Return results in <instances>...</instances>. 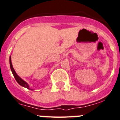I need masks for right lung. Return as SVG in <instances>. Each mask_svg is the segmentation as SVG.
Masks as SVG:
<instances>
[{
    "instance_id": "right-lung-1",
    "label": "right lung",
    "mask_w": 120,
    "mask_h": 120,
    "mask_svg": "<svg viewBox=\"0 0 120 120\" xmlns=\"http://www.w3.org/2000/svg\"><path fill=\"white\" fill-rule=\"evenodd\" d=\"M9 62H10V67H11V71H12V74H13V76H14L15 79V80H16V82H17L20 85L22 86L25 87V88H27V89H30V90H32V89H30L27 83L25 82L23 80H22V79H21L20 77H19L18 76L17 74H16V73L15 72L14 69L13 68V66H12V61H11V56H10V57H9Z\"/></svg>"
}]
</instances>
